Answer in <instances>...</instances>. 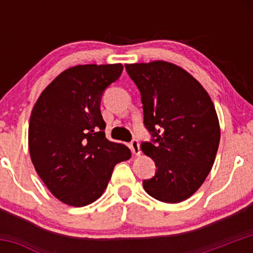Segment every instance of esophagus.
I'll use <instances>...</instances> for the list:
<instances>
[{
	"label": "esophagus",
	"instance_id": "1",
	"mask_svg": "<svg viewBox=\"0 0 253 253\" xmlns=\"http://www.w3.org/2000/svg\"><path fill=\"white\" fill-rule=\"evenodd\" d=\"M129 147H131V150L133 154H136V155L141 154V148H139L138 139H133V141L131 142V144H129Z\"/></svg>",
	"mask_w": 253,
	"mask_h": 253
}]
</instances>
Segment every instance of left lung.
<instances>
[{
	"label": "left lung",
	"instance_id": "obj_1",
	"mask_svg": "<svg viewBox=\"0 0 253 253\" xmlns=\"http://www.w3.org/2000/svg\"><path fill=\"white\" fill-rule=\"evenodd\" d=\"M125 67L141 91L143 122L152 136L141 149L157 167L143 187L158 201L182 202L205 182L215 160L220 128L213 101L200 82L170 62Z\"/></svg>",
	"mask_w": 253,
	"mask_h": 253
}]
</instances>
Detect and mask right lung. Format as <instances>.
<instances>
[{"mask_svg": "<svg viewBox=\"0 0 253 253\" xmlns=\"http://www.w3.org/2000/svg\"><path fill=\"white\" fill-rule=\"evenodd\" d=\"M124 66L79 65L63 71L33 108L29 152L38 175L61 202L90 205L103 195L115 165L131 150L105 137L100 101Z\"/></svg>", "mask_w": 253, "mask_h": 253, "instance_id": "obj_1", "label": "right lung"}]
</instances>
